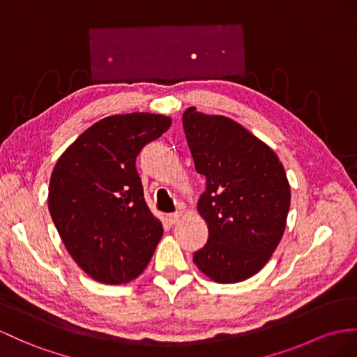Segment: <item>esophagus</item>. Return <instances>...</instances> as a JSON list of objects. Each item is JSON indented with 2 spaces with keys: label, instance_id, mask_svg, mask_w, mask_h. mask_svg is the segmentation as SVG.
I'll return each mask as SVG.
<instances>
[{
  "label": "esophagus",
  "instance_id": "1",
  "mask_svg": "<svg viewBox=\"0 0 357 357\" xmlns=\"http://www.w3.org/2000/svg\"><path fill=\"white\" fill-rule=\"evenodd\" d=\"M180 213L177 212V213H171V215H168V221L171 222V224H177L178 222V220H180Z\"/></svg>",
  "mask_w": 357,
  "mask_h": 357
}]
</instances>
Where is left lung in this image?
I'll return each mask as SVG.
<instances>
[{"label": "left lung", "instance_id": "8db88e82", "mask_svg": "<svg viewBox=\"0 0 357 357\" xmlns=\"http://www.w3.org/2000/svg\"><path fill=\"white\" fill-rule=\"evenodd\" d=\"M195 169L206 177L198 213L208 229L194 264L216 283L244 282L262 269L279 245L291 186L277 154L227 116L183 113Z\"/></svg>", "mask_w": 357, "mask_h": 357}]
</instances>
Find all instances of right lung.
I'll list each match as a JSON object with an SVG mask.
<instances>
[{
	"instance_id": "right-lung-1",
	"label": "right lung",
	"mask_w": 357,
	"mask_h": 357,
	"mask_svg": "<svg viewBox=\"0 0 357 357\" xmlns=\"http://www.w3.org/2000/svg\"><path fill=\"white\" fill-rule=\"evenodd\" d=\"M171 118L135 112L91 126L60 155L48 208L68 253L93 280L121 284L150 264L163 234L145 203L136 158Z\"/></svg>"
}]
</instances>
